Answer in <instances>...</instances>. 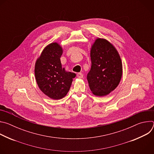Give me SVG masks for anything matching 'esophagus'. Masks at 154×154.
Here are the masks:
<instances>
[{"label": "esophagus", "instance_id": "esophagus-1", "mask_svg": "<svg viewBox=\"0 0 154 154\" xmlns=\"http://www.w3.org/2000/svg\"><path fill=\"white\" fill-rule=\"evenodd\" d=\"M77 77L79 79H82V78H83V74H82V73H78V74H77Z\"/></svg>", "mask_w": 154, "mask_h": 154}]
</instances>
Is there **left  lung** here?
I'll use <instances>...</instances> for the list:
<instances>
[{
	"mask_svg": "<svg viewBox=\"0 0 154 154\" xmlns=\"http://www.w3.org/2000/svg\"><path fill=\"white\" fill-rule=\"evenodd\" d=\"M91 67L87 80L93 94L106 96L119 84L122 64L115 47L105 39L97 38L91 48Z\"/></svg>",
	"mask_w": 154,
	"mask_h": 154,
	"instance_id": "8db88e82",
	"label": "left lung"
}]
</instances>
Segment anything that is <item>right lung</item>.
<instances>
[{
    "mask_svg": "<svg viewBox=\"0 0 154 154\" xmlns=\"http://www.w3.org/2000/svg\"><path fill=\"white\" fill-rule=\"evenodd\" d=\"M63 48L57 42L48 45L37 58L35 66V79L40 90L54 100L66 96L76 74L62 68L60 57Z\"/></svg>",
    "mask_w": 154,
    "mask_h": 154,
    "instance_id": "add662e5",
    "label": "right lung"
}]
</instances>
